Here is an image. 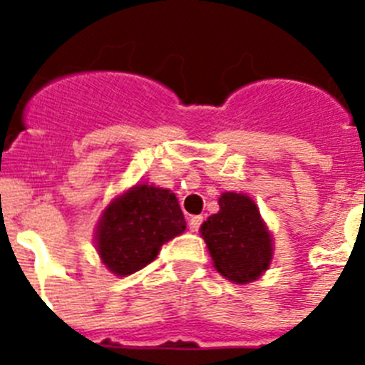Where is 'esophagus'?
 <instances>
[{"label":"esophagus","mask_w":365,"mask_h":365,"mask_svg":"<svg viewBox=\"0 0 365 365\" xmlns=\"http://www.w3.org/2000/svg\"><path fill=\"white\" fill-rule=\"evenodd\" d=\"M201 222H202L201 215H193V217H190V221H188L190 230H192V232H197L199 228H201Z\"/></svg>","instance_id":"34e87169"}]
</instances>
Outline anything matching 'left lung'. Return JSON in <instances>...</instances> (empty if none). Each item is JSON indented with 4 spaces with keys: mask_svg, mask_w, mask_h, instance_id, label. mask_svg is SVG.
<instances>
[{
    "mask_svg": "<svg viewBox=\"0 0 365 365\" xmlns=\"http://www.w3.org/2000/svg\"><path fill=\"white\" fill-rule=\"evenodd\" d=\"M201 235L215 270L232 283L256 282L272 261V234L245 193H221L219 212L202 222Z\"/></svg>",
    "mask_w": 365,
    "mask_h": 365,
    "instance_id": "1",
    "label": "left lung"
}]
</instances>
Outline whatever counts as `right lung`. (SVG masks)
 <instances>
[{
    "label": "right lung",
    "mask_w": 365,
    "mask_h": 365,
    "mask_svg": "<svg viewBox=\"0 0 365 365\" xmlns=\"http://www.w3.org/2000/svg\"><path fill=\"white\" fill-rule=\"evenodd\" d=\"M186 230L175 193L135 185L113 199L96 225V250L117 276H130L157 257L160 247Z\"/></svg>",
    "instance_id": "1"
}]
</instances>
